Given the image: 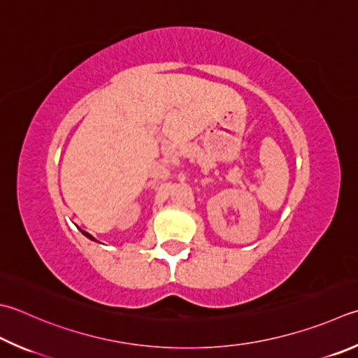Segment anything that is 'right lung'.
<instances>
[{"mask_svg":"<svg viewBox=\"0 0 358 358\" xmlns=\"http://www.w3.org/2000/svg\"><path fill=\"white\" fill-rule=\"evenodd\" d=\"M80 232H83V234L85 235V237H87V238H90V240H93V241H96L95 238H93V237H92V235H90L89 232H85V231H80Z\"/></svg>","mask_w":358,"mask_h":358,"instance_id":"right-lung-1","label":"right lung"}]
</instances>
